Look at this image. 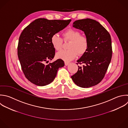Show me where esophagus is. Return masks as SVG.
<instances>
[{
	"label": "esophagus",
	"instance_id": "esophagus-1",
	"mask_svg": "<svg viewBox=\"0 0 128 128\" xmlns=\"http://www.w3.org/2000/svg\"><path fill=\"white\" fill-rule=\"evenodd\" d=\"M64 64H65V66H68V65L70 64V63L68 62H64Z\"/></svg>",
	"mask_w": 128,
	"mask_h": 128
}]
</instances>
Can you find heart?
<instances>
[{
  "mask_svg": "<svg viewBox=\"0 0 128 128\" xmlns=\"http://www.w3.org/2000/svg\"><path fill=\"white\" fill-rule=\"evenodd\" d=\"M65 40H70L68 50H63L56 54V58L65 62H70L77 56L82 54L86 51L88 42L87 38L80 35V32L74 29H70L64 32L63 34ZM50 43L56 50H60L62 48V40L58 34H53L50 38Z\"/></svg>",
  "mask_w": 128,
  "mask_h": 128,
  "instance_id": "b5f03b06",
  "label": "heart"
}]
</instances>
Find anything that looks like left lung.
Listing matches in <instances>:
<instances>
[{"label": "left lung", "instance_id": "obj_1", "mask_svg": "<svg viewBox=\"0 0 128 128\" xmlns=\"http://www.w3.org/2000/svg\"><path fill=\"white\" fill-rule=\"evenodd\" d=\"M72 26L84 32L88 48L76 62L84 64L71 76L78 86L87 88L94 86L104 78L111 60L112 48L110 34L98 22L86 18L75 21Z\"/></svg>", "mask_w": 128, "mask_h": 128}]
</instances>
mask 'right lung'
Returning a JSON list of instances; mask_svg holds the SVG:
<instances>
[{"label":"right lung","instance_id":"add662e5","mask_svg":"<svg viewBox=\"0 0 128 128\" xmlns=\"http://www.w3.org/2000/svg\"><path fill=\"white\" fill-rule=\"evenodd\" d=\"M71 20H48L38 18L30 23L22 32L18 41V55L22 71L32 84L44 86L52 82L58 70L64 66L61 59L46 65L52 60L55 50L50 43L52 36L66 28Z\"/></svg>","mask_w":128,"mask_h":128}]
</instances>
